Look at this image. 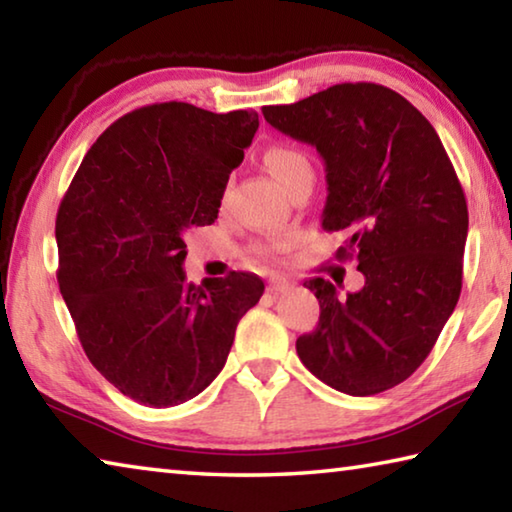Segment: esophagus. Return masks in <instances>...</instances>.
Segmentation results:
<instances>
[{
    "label": "esophagus",
    "mask_w": 512,
    "mask_h": 512,
    "mask_svg": "<svg viewBox=\"0 0 512 512\" xmlns=\"http://www.w3.org/2000/svg\"><path fill=\"white\" fill-rule=\"evenodd\" d=\"M291 289V282H287V280H280V277H275V280H268V284H266V291L268 293H284V291H289Z\"/></svg>",
    "instance_id": "esophagus-1"
}]
</instances>
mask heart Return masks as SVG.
Listing matches in <instances>:
<instances>
[{"instance_id": "1", "label": "heart", "mask_w": 512, "mask_h": 512, "mask_svg": "<svg viewBox=\"0 0 512 512\" xmlns=\"http://www.w3.org/2000/svg\"><path fill=\"white\" fill-rule=\"evenodd\" d=\"M262 160H264L266 171L271 173L275 183L282 189H287L293 180H298L300 176H309L311 173V164L307 160V155L298 149H293V146H271V149H266ZM282 248H284L282 244L273 241V244L259 246V253L266 257H275Z\"/></svg>"}]
</instances>
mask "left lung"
Segmentation results:
<instances>
[{
  "label": "left lung",
  "instance_id": "left-lung-1",
  "mask_svg": "<svg viewBox=\"0 0 512 512\" xmlns=\"http://www.w3.org/2000/svg\"><path fill=\"white\" fill-rule=\"evenodd\" d=\"M264 119L316 146L327 173L323 230L348 235L366 284L345 293L305 282L320 318L296 341L311 375L345 395L384 393L429 357L463 287L467 203L438 133L402 94L341 83Z\"/></svg>",
  "mask_w": 512,
  "mask_h": 512
}]
</instances>
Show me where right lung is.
<instances>
[{
	"label": "right lung",
	"mask_w": 512,
	"mask_h": 512,
	"mask_svg": "<svg viewBox=\"0 0 512 512\" xmlns=\"http://www.w3.org/2000/svg\"><path fill=\"white\" fill-rule=\"evenodd\" d=\"M259 126L192 103L119 117L85 155L56 216L58 287L94 368L153 409L192 400L219 375L257 275L189 284L185 235L212 225Z\"/></svg>",
	"instance_id": "1"
}]
</instances>
